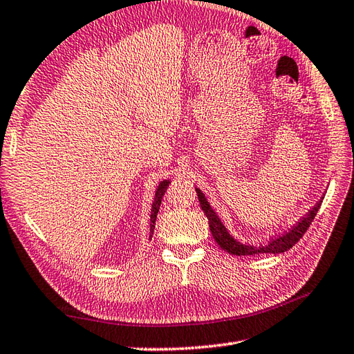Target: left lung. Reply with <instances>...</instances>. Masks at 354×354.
<instances>
[{"instance_id":"8db88e82","label":"left lung","mask_w":354,"mask_h":354,"mask_svg":"<svg viewBox=\"0 0 354 354\" xmlns=\"http://www.w3.org/2000/svg\"><path fill=\"white\" fill-rule=\"evenodd\" d=\"M196 193H197V199H199V202H201V208L209 221V231H211L212 236H214V240L225 252L231 253V254H236V257H249V254H264V253L277 254V253H283L286 250H290L294 244L299 243L303 234L308 231V227L310 226L312 220L315 218L317 212H318L319 207H322V202H323V199H319L315 207L312 208L308 214L291 229L290 232H286L281 236H276L274 240H271L267 244L253 245V244H243L238 240H235V238L227 232L226 226L221 223V220L216 214V211L211 208V205L207 201L205 194L199 190V188H196Z\"/></svg>"}]
</instances>
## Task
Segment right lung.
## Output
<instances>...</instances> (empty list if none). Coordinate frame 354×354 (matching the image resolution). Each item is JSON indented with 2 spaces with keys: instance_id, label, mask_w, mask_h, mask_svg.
<instances>
[{
  "instance_id": "right-lung-1",
  "label": "right lung",
  "mask_w": 354,
  "mask_h": 354,
  "mask_svg": "<svg viewBox=\"0 0 354 354\" xmlns=\"http://www.w3.org/2000/svg\"><path fill=\"white\" fill-rule=\"evenodd\" d=\"M170 184L169 179H164L158 184L157 192H155V197H153V202H152V208H151V229H149V238H152L153 235V229H155V220H157L158 216V211H160V205H161V199L164 193H166L167 187Z\"/></svg>"
}]
</instances>
